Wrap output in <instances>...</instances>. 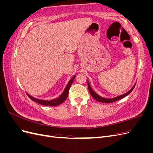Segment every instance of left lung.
I'll return each mask as SVG.
<instances>
[{
    "instance_id": "obj_1",
    "label": "left lung",
    "mask_w": 153,
    "mask_h": 153,
    "mask_svg": "<svg viewBox=\"0 0 153 153\" xmlns=\"http://www.w3.org/2000/svg\"><path fill=\"white\" fill-rule=\"evenodd\" d=\"M87 85H88V89H89L90 94H91V96L92 97V98H93L94 100H96V101H99V102L106 103H112V102H114V101H116L117 100H121V99L124 98V97H126V96H128V94H130L131 92V91H133V89H134V87H135V85H134L132 87V89L131 90H129L128 92H126V93H125L123 95H121V96L116 97V98H112V99H106V98H102V97L98 96V94L96 93L94 91H92V89H91V86L89 85V82H88V81H87Z\"/></svg>"
}]
</instances>
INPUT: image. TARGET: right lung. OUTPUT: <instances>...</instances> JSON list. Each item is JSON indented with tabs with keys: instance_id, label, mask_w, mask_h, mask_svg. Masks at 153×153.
Returning a JSON list of instances; mask_svg holds the SVG:
<instances>
[{
	"instance_id": "1",
	"label": "right lung",
	"mask_w": 153,
	"mask_h": 153,
	"mask_svg": "<svg viewBox=\"0 0 153 153\" xmlns=\"http://www.w3.org/2000/svg\"><path fill=\"white\" fill-rule=\"evenodd\" d=\"M75 75L73 76V78H71V79L69 80V83L68 84L66 87L65 88V89H64V92L62 93V94L60 96L59 98L55 99V100H50V101H47V100H39V99H36V98H33V97H32L31 96H30L29 94H27V96H29V98L33 100L34 101H36V103H38L40 105H45V106H57V105H59L60 104H61L62 103H63L64 101L66 100V99L68 97V93H69V88H70L72 83L74 80V79H75Z\"/></svg>"
}]
</instances>
